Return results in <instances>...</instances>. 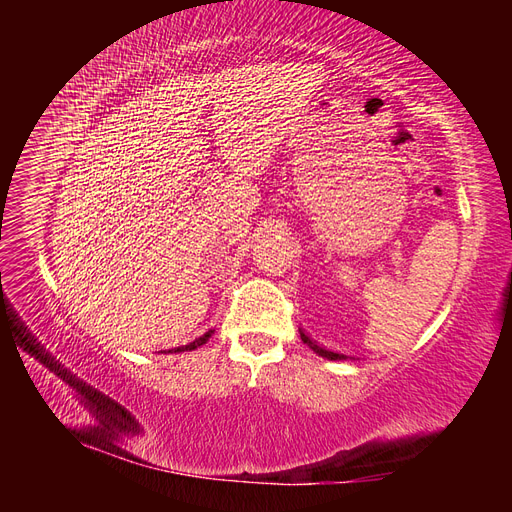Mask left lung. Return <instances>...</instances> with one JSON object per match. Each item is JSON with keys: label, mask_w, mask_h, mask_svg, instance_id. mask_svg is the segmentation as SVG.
I'll list each match as a JSON object with an SVG mask.
<instances>
[{"label": "left lung", "mask_w": 512, "mask_h": 512, "mask_svg": "<svg viewBox=\"0 0 512 512\" xmlns=\"http://www.w3.org/2000/svg\"><path fill=\"white\" fill-rule=\"evenodd\" d=\"M299 333H301L303 344H307L318 356H322V359H329V361H346V359H348L346 354H339V352H331V350H327V348H320V346L314 342V339H309L303 331H299Z\"/></svg>", "instance_id": "left-lung-1"}]
</instances>
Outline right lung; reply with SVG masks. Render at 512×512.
<instances>
[{
    "label": "right lung",
    "instance_id": "1",
    "mask_svg": "<svg viewBox=\"0 0 512 512\" xmlns=\"http://www.w3.org/2000/svg\"><path fill=\"white\" fill-rule=\"evenodd\" d=\"M211 333L213 331H207L203 337H198V339H194L192 344H188V346H179V348H175V350H168V352H188V350H196L198 346H203V344H207L209 342V337H211Z\"/></svg>",
    "mask_w": 512,
    "mask_h": 512
}]
</instances>
